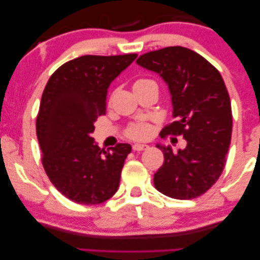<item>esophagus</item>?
Returning <instances> with one entry per match:
<instances>
[{"instance_id":"esophagus-1","label":"esophagus","mask_w":260,"mask_h":260,"mask_svg":"<svg viewBox=\"0 0 260 260\" xmlns=\"http://www.w3.org/2000/svg\"><path fill=\"white\" fill-rule=\"evenodd\" d=\"M149 148V145L147 144H141V143H136L133 145V150L134 151H142V150H147Z\"/></svg>"}]
</instances>
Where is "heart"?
<instances>
[{"label": "heart", "mask_w": 260, "mask_h": 260, "mask_svg": "<svg viewBox=\"0 0 260 260\" xmlns=\"http://www.w3.org/2000/svg\"><path fill=\"white\" fill-rule=\"evenodd\" d=\"M156 85L155 81L148 78H140L134 83V90H140V88ZM126 136L133 138V140H145L150 136L151 126L148 123H135L126 129Z\"/></svg>", "instance_id": "obj_1"}]
</instances>
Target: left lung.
I'll return each mask as SVG.
<instances>
[{"instance_id":"left-lung-1","label":"left lung","mask_w":260,"mask_h":260,"mask_svg":"<svg viewBox=\"0 0 260 260\" xmlns=\"http://www.w3.org/2000/svg\"><path fill=\"white\" fill-rule=\"evenodd\" d=\"M136 62L168 84L175 122L161 135H182L187 141L177 152L157 144L165 162L154 175L155 188L179 200L200 197L221 175L232 136V109L221 74L181 46L145 53Z\"/></svg>"}]
</instances>
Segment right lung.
Wrapping results in <instances>:
<instances>
[{"label":"right lung","instance_id":"right-lung-1","mask_svg":"<svg viewBox=\"0 0 260 260\" xmlns=\"http://www.w3.org/2000/svg\"><path fill=\"white\" fill-rule=\"evenodd\" d=\"M137 54L83 55L59 67L49 78L37 117L42 166L56 189L81 205L102 204L118 189L131 145L105 150L91 137L105 115L106 94Z\"/></svg>","mask_w":260,"mask_h":260}]
</instances>
